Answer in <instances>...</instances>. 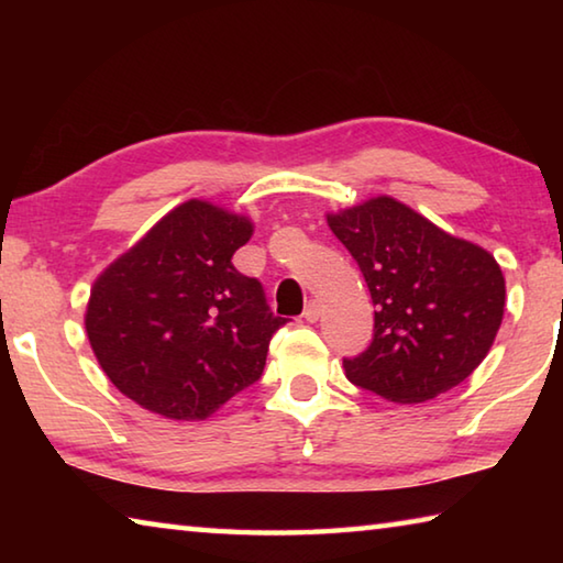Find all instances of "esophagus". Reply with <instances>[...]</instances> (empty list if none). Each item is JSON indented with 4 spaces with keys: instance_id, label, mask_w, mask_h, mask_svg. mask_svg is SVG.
<instances>
[{
    "instance_id": "obj_1",
    "label": "esophagus",
    "mask_w": 563,
    "mask_h": 563,
    "mask_svg": "<svg viewBox=\"0 0 563 563\" xmlns=\"http://www.w3.org/2000/svg\"><path fill=\"white\" fill-rule=\"evenodd\" d=\"M302 318L308 320V322H316V320L320 318V302H318V300H310L308 305H305V312H302Z\"/></svg>"
}]
</instances>
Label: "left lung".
<instances>
[{
	"mask_svg": "<svg viewBox=\"0 0 563 563\" xmlns=\"http://www.w3.org/2000/svg\"><path fill=\"white\" fill-rule=\"evenodd\" d=\"M373 295L375 338L342 360L352 385L389 402H427L464 383L497 338L507 285L482 245L393 196L328 213Z\"/></svg>",
	"mask_w": 563,
	"mask_h": 563,
	"instance_id": "obj_1",
	"label": "left lung"
}]
</instances>
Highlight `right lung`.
<instances>
[{
    "instance_id": "add662e5",
    "label": "right lung",
    "mask_w": 563,
    "mask_h": 563,
    "mask_svg": "<svg viewBox=\"0 0 563 563\" xmlns=\"http://www.w3.org/2000/svg\"><path fill=\"white\" fill-rule=\"evenodd\" d=\"M251 235L247 216L190 198L99 275L84 325L121 395L198 422L263 375L285 320L271 312L263 285L233 268Z\"/></svg>"
}]
</instances>
